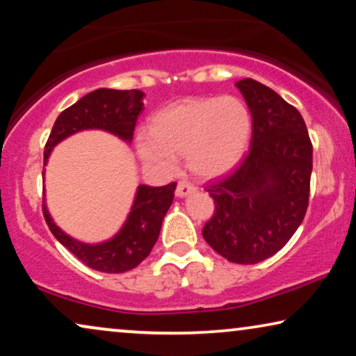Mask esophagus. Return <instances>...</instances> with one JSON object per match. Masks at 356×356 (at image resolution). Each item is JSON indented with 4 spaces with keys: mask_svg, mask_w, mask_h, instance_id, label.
Listing matches in <instances>:
<instances>
[{
    "mask_svg": "<svg viewBox=\"0 0 356 356\" xmlns=\"http://www.w3.org/2000/svg\"><path fill=\"white\" fill-rule=\"evenodd\" d=\"M193 191H196V186H194L193 183H189V181H186V179H181V181H178V184H177V196L178 197H184V196H188L189 193H193Z\"/></svg>",
    "mask_w": 356,
    "mask_h": 356,
    "instance_id": "esophagus-1",
    "label": "esophagus"
}]
</instances>
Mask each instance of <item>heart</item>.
Returning <instances> with one entry per match:
<instances>
[{"label": "heart", "mask_w": 356, "mask_h": 356, "mask_svg": "<svg viewBox=\"0 0 356 356\" xmlns=\"http://www.w3.org/2000/svg\"><path fill=\"white\" fill-rule=\"evenodd\" d=\"M250 133V111L236 97L184 99L155 113L136 147L150 167L168 172L184 155L191 172L216 177L236 163Z\"/></svg>", "instance_id": "obj_1"}]
</instances>
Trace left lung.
Wrapping results in <instances>:
<instances>
[{
    "instance_id": "8db88e82",
    "label": "left lung",
    "mask_w": 356,
    "mask_h": 356,
    "mask_svg": "<svg viewBox=\"0 0 356 356\" xmlns=\"http://www.w3.org/2000/svg\"><path fill=\"white\" fill-rule=\"evenodd\" d=\"M236 87L252 118L251 147L230 175L211 181L216 204L204 240L235 264L274 256L303 222L309 202L313 144L293 105L254 79Z\"/></svg>"
}]
</instances>
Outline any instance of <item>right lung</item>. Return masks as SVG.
<instances>
[{
    "label": "right lung",
    "mask_w": 356,
    "mask_h": 356,
    "mask_svg": "<svg viewBox=\"0 0 356 356\" xmlns=\"http://www.w3.org/2000/svg\"><path fill=\"white\" fill-rule=\"evenodd\" d=\"M144 94L140 90L97 89L82 97L70 108L61 111L45 144L43 165H47L51 149L67 136L84 129H104L120 139L133 140L136 121L143 113ZM177 183L167 186L140 184L133 207L121 230L108 241L86 245L66 235L48 213L43 201V217L53 236L67 248L90 269L106 274H123L143 262L157 241L167 211L172 206Z\"/></svg>",
    "instance_id": "add662e5"
}]
</instances>
